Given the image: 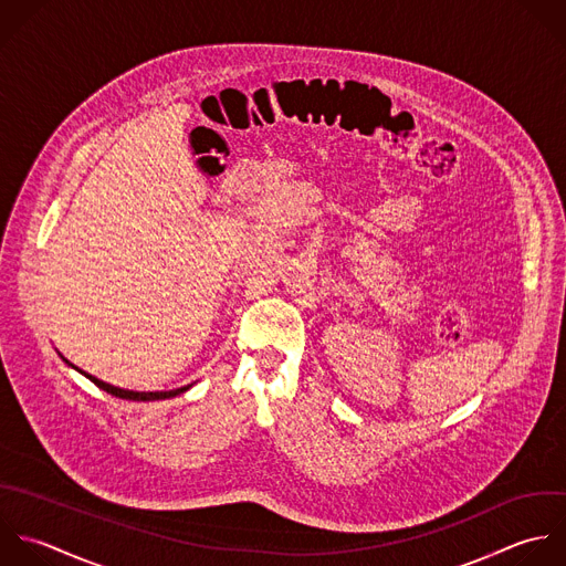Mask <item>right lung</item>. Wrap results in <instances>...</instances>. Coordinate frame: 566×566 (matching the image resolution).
Segmentation results:
<instances>
[{"instance_id": "obj_1", "label": "right lung", "mask_w": 566, "mask_h": 566, "mask_svg": "<svg viewBox=\"0 0 566 566\" xmlns=\"http://www.w3.org/2000/svg\"><path fill=\"white\" fill-rule=\"evenodd\" d=\"M63 359V357H61ZM65 364H67V359H63ZM74 368V366H72ZM78 370V368H76ZM81 375H85L94 386H98L101 390H105L107 395H112V397H118V399H127V401H160V399H171V397H176V395H182L185 390H189L191 388V384L189 386H182V388H176V390H167V392H134V390H123V388H116V386H109V384H105V381H101V379H96V377H92V375H87V373H83V370H78Z\"/></svg>"}]
</instances>
